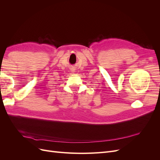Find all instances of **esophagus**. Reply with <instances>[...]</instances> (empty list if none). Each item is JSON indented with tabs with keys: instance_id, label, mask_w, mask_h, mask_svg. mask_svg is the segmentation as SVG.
Listing matches in <instances>:
<instances>
[{
	"instance_id": "obj_1",
	"label": "esophagus",
	"mask_w": 160,
	"mask_h": 160,
	"mask_svg": "<svg viewBox=\"0 0 160 160\" xmlns=\"http://www.w3.org/2000/svg\"><path fill=\"white\" fill-rule=\"evenodd\" d=\"M72 72H75V71H72Z\"/></svg>"
}]
</instances>
